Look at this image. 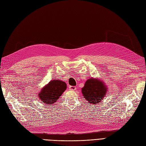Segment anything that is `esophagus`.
<instances>
[{
    "mask_svg": "<svg viewBox=\"0 0 146 146\" xmlns=\"http://www.w3.org/2000/svg\"><path fill=\"white\" fill-rule=\"evenodd\" d=\"M69 89L71 90H75V89H76V87L73 86H71L69 87Z\"/></svg>",
    "mask_w": 146,
    "mask_h": 146,
    "instance_id": "esophagus-1",
    "label": "esophagus"
}]
</instances>
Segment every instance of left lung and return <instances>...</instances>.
<instances>
[{"instance_id":"8db88e82","label":"left lung","mask_w":146,"mask_h":146,"mask_svg":"<svg viewBox=\"0 0 146 146\" xmlns=\"http://www.w3.org/2000/svg\"><path fill=\"white\" fill-rule=\"evenodd\" d=\"M108 88L102 80L98 78L88 79L82 89L83 97L90 103L98 104L103 100L107 92Z\"/></svg>"}]
</instances>
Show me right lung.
<instances>
[{"instance_id":"1","label":"right lung","mask_w":146,"mask_h":146,"mask_svg":"<svg viewBox=\"0 0 146 146\" xmlns=\"http://www.w3.org/2000/svg\"><path fill=\"white\" fill-rule=\"evenodd\" d=\"M66 88L65 82L58 80H53L41 89L38 94V97L42 103L51 105L57 101Z\"/></svg>"}]
</instances>
